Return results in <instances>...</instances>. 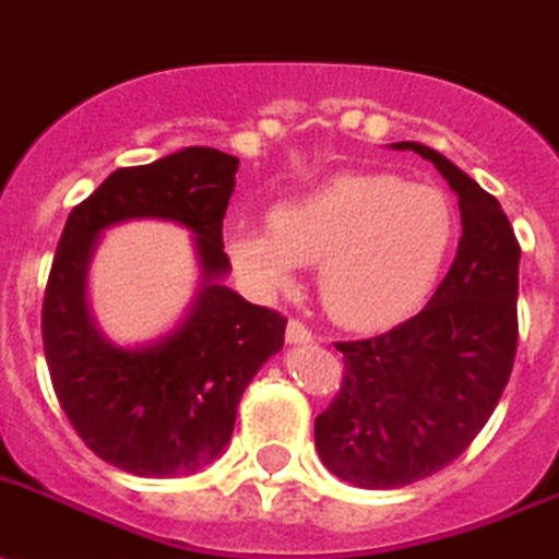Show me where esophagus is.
<instances>
[{"label":"esophagus","mask_w":559,"mask_h":559,"mask_svg":"<svg viewBox=\"0 0 559 559\" xmlns=\"http://www.w3.org/2000/svg\"><path fill=\"white\" fill-rule=\"evenodd\" d=\"M285 340H288L290 345H306V343H311L313 334L299 320H290L288 329H285Z\"/></svg>","instance_id":"obj_1"}]
</instances>
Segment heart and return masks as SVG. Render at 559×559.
<instances>
[{
	"mask_svg": "<svg viewBox=\"0 0 559 559\" xmlns=\"http://www.w3.org/2000/svg\"><path fill=\"white\" fill-rule=\"evenodd\" d=\"M456 237V211L437 186L396 174H340L274 207L271 223H228L225 251L257 294L317 265L325 311L348 329L403 320L435 290Z\"/></svg>",
	"mask_w": 559,
	"mask_h": 559,
	"instance_id": "b5f03b06",
	"label": "heart"
}]
</instances>
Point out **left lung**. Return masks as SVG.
I'll return each instance as SVG.
<instances>
[{
  "label": "left lung",
  "mask_w": 559,
  "mask_h": 559,
  "mask_svg": "<svg viewBox=\"0 0 559 559\" xmlns=\"http://www.w3.org/2000/svg\"><path fill=\"white\" fill-rule=\"evenodd\" d=\"M391 147L435 163L456 193L463 237L417 317L336 343L345 380L313 440L325 468L359 488L412 486L463 454L495 414L518 354L520 246L509 216L435 147Z\"/></svg>",
  "instance_id": "8db88e82"
}]
</instances>
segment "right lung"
<instances>
[{
	"label": "right lung",
	"mask_w": 559,
	"mask_h": 559,
	"mask_svg": "<svg viewBox=\"0 0 559 559\" xmlns=\"http://www.w3.org/2000/svg\"><path fill=\"white\" fill-rule=\"evenodd\" d=\"M237 168V156L193 145L114 170L73 207L50 265L41 343L59 405L87 449L136 477H188L214 463L248 382L285 343V317L223 283V216ZM133 218L191 229L201 283L174 330L119 346L95 325L86 274L104 230Z\"/></svg>",
	"instance_id": "add662e5"
}]
</instances>
